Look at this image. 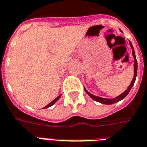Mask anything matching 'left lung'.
Segmentation results:
<instances>
[{
    "label": "left lung",
    "instance_id": "8db88e82",
    "mask_svg": "<svg viewBox=\"0 0 147 147\" xmlns=\"http://www.w3.org/2000/svg\"><path fill=\"white\" fill-rule=\"evenodd\" d=\"M129 43H130V42H129ZM130 46H131L132 49H133V55H134V79H133V80H132L131 84H130V85L129 86V87L126 90V91H125L124 93H123L122 94H120V96H118L117 97H116V98L114 99H110H110L102 98V97H99V96H94V95H93V94H90L89 92L87 91V90L84 88V90H85V91H86V94H88V95H89L92 99H94V100L97 101V102H99V103H103V104H113V103H117V102H118V101L123 100L124 97L127 96V94H129V92L130 91V90H131V88L133 87V86H134V83H135V80H136V74H137V62H136V56H135V51H134V47H133V45H132L131 43H130Z\"/></svg>",
    "mask_w": 147,
    "mask_h": 147
}]
</instances>
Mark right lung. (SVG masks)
I'll return each mask as SVG.
<instances>
[{"label":"right lung","mask_w":147,"mask_h":147,"mask_svg":"<svg viewBox=\"0 0 147 147\" xmlns=\"http://www.w3.org/2000/svg\"><path fill=\"white\" fill-rule=\"evenodd\" d=\"M61 95H59V96H58L57 97V98L55 99V100H53L52 101L51 103H49V104H47V105L46 107H44V108H47V107H51V106L53 105V104H54V103H55L56 102H57V101L58 100L60 99V97H61Z\"/></svg>","instance_id":"1"}]
</instances>
